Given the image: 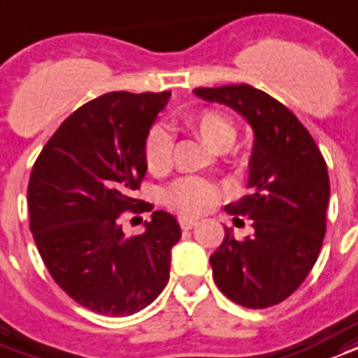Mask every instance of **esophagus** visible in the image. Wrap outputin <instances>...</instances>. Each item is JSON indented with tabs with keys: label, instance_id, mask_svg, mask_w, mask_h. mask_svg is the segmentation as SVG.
I'll return each instance as SVG.
<instances>
[{
	"label": "esophagus",
	"instance_id": "esophagus-1",
	"mask_svg": "<svg viewBox=\"0 0 358 358\" xmlns=\"http://www.w3.org/2000/svg\"><path fill=\"white\" fill-rule=\"evenodd\" d=\"M180 227H182V229H193V227L197 226V222H195V220H189V218H180Z\"/></svg>",
	"mask_w": 358,
	"mask_h": 358
}]
</instances>
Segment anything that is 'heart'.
<instances>
[{
	"mask_svg": "<svg viewBox=\"0 0 358 358\" xmlns=\"http://www.w3.org/2000/svg\"><path fill=\"white\" fill-rule=\"evenodd\" d=\"M186 125L216 152H227L237 138L235 121L216 108H205L187 115ZM172 148L174 142L171 132L163 127H152L144 140V161L148 171L153 174L169 171L172 163ZM220 187L210 180L186 176L166 187L165 205L180 216L195 218L208 213L220 201Z\"/></svg>",
	"mask_w": 358,
	"mask_h": 358,
	"instance_id": "obj_1",
	"label": "heart"
}]
</instances>
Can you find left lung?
I'll return each mask as SVG.
<instances>
[{"label": "left lung", "instance_id": "8db88e82", "mask_svg": "<svg viewBox=\"0 0 358 358\" xmlns=\"http://www.w3.org/2000/svg\"><path fill=\"white\" fill-rule=\"evenodd\" d=\"M195 94L231 106L252 125L250 195L227 205L252 220L254 233L237 241L226 229L210 256L216 287L250 309L277 306L298 290L319 258L327 233L330 180L327 161L287 106L250 85L199 87Z\"/></svg>", "mask_w": 358, "mask_h": 358}]
</instances>
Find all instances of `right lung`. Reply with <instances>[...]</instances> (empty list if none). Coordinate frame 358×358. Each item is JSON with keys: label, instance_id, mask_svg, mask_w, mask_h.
<instances>
[{"label": "right lung", "instance_id": "right-lung-1", "mask_svg": "<svg viewBox=\"0 0 358 358\" xmlns=\"http://www.w3.org/2000/svg\"><path fill=\"white\" fill-rule=\"evenodd\" d=\"M171 92H108L58 127L28 182V213L41 260L79 306L108 317L144 309L169 282L180 241L174 216L155 210L142 235L125 237L123 213L153 206L134 199L145 176L144 140Z\"/></svg>", "mask_w": 358, "mask_h": 358}]
</instances>
